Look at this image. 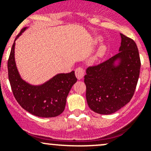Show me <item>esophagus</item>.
Returning <instances> with one entry per match:
<instances>
[{"instance_id":"obj_1","label":"esophagus","mask_w":151,"mask_h":151,"mask_svg":"<svg viewBox=\"0 0 151 151\" xmlns=\"http://www.w3.org/2000/svg\"><path fill=\"white\" fill-rule=\"evenodd\" d=\"M75 75L78 80H81L85 75V70L82 67H78L75 70Z\"/></svg>"}]
</instances>
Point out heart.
I'll list each match as a JSON object with an SVG mask.
<instances>
[{
	"mask_svg": "<svg viewBox=\"0 0 151 151\" xmlns=\"http://www.w3.org/2000/svg\"><path fill=\"white\" fill-rule=\"evenodd\" d=\"M101 41V38H96V42L98 43V42H100ZM107 47L106 45H101L98 48V50H96V53L94 54V55L92 57V61L93 62H96L97 60H99V59L102 58L103 57L106 55V52H107Z\"/></svg>",
	"mask_w": 151,
	"mask_h": 151,
	"instance_id": "1",
	"label": "heart"
}]
</instances>
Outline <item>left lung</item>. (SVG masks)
Here are the masks:
<instances>
[{
	"instance_id": "left-lung-1",
	"label": "left lung",
	"mask_w": 151,
	"mask_h": 151,
	"mask_svg": "<svg viewBox=\"0 0 151 151\" xmlns=\"http://www.w3.org/2000/svg\"><path fill=\"white\" fill-rule=\"evenodd\" d=\"M119 52L109 60L86 70L85 84L89 107L101 115L119 110L134 93L140 71V58L136 43L120 33Z\"/></svg>"
}]
</instances>
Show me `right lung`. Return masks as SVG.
Instances as JSON below:
<instances>
[{
	"instance_id": "add662e5",
	"label": "right lung",
	"mask_w": 151,
	"mask_h": 151,
	"mask_svg": "<svg viewBox=\"0 0 151 151\" xmlns=\"http://www.w3.org/2000/svg\"><path fill=\"white\" fill-rule=\"evenodd\" d=\"M24 28L15 39L8 60L9 80L14 96L19 104L33 115L52 118L60 115L66 106V98L77 82L74 71L58 74L42 85H33L20 77L14 58L16 39L26 30Z\"/></svg>"
}]
</instances>
